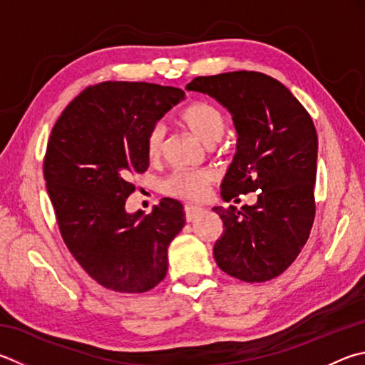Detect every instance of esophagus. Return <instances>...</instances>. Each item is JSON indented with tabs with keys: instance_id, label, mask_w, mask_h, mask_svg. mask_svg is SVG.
Listing matches in <instances>:
<instances>
[{
	"instance_id": "esophagus-1",
	"label": "esophagus",
	"mask_w": 365,
	"mask_h": 365,
	"mask_svg": "<svg viewBox=\"0 0 365 365\" xmlns=\"http://www.w3.org/2000/svg\"><path fill=\"white\" fill-rule=\"evenodd\" d=\"M201 214L202 207H197V205H185V218H187V222H193Z\"/></svg>"
}]
</instances>
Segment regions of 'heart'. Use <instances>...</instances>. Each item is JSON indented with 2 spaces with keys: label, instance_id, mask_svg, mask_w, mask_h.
Listing matches in <instances>:
<instances>
[{
  "label": "heart",
  "instance_id": "heart-1",
  "mask_svg": "<svg viewBox=\"0 0 365 365\" xmlns=\"http://www.w3.org/2000/svg\"><path fill=\"white\" fill-rule=\"evenodd\" d=\"M182 124L191 134L205 145L217 143L227 129V119L215 107L204 102L188 105L180 115ZM168 129L163 123H155L147 132L145 150L150 160H158L163 155ZM215 182V174L210 169H175L161 182L164 193L183 201H202Z\"/></svg>",
  "mask_w": 365,
  "mask_h": 365
}]
</instances>
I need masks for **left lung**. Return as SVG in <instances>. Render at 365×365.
Wrapping results in <instances>:
<instances>
[{
	"mask_svg": "<svg viewBox=\"0 0 365 365\" xmlns=\"http://www.w3.org/2000/svg\"><path fill=\"white\" fill-rule=\"evenodd\" d=\"M187 89L214 97L233 116L237 151L222 182L223 200L258 191L254 205L214 207L223 222L215 262L236 279H273L300 254L314 222L313 119L286 86L258 71L197 76Z\"/></svg>",
	"mask_w": 365,
	"mask_h": 365,
	"instance_id": "obj_1",
	"label": "left lung"
}]
</instances>
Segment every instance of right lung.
I'll return each mask as SVG.
<instances>
[{
	"mask_svg": "<svg viewBox=\"0 0 365 365\" xmlns=\"http://www.w3.org/2000/svg\"><path fill=\"white\" fill-rule=\"evenodd\" d=\"M185 92L107 81L84 89L57 119L44 180L71 255L101 286L142 294L168 273V247L185 227L182 202L163 197L151 214L125 212L130 177L148 169L145 138Z\"/></svg>",
	"mask_w": 365,
	"mask_h": 365,
	"instance_id": "right-lung-1",
	"label": "right lung"
}]
</instances>
